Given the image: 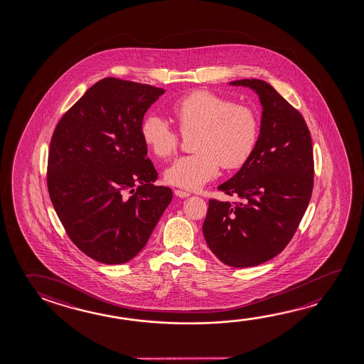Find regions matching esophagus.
Masks as SVG:
<instances>
[{
	"label": "esophagus",
	"mask_w": 364,
	"mask_h": 364,
	"mask_svg": "<svg viewBox=\"0 0 364 364\" xmlns=\"http://www.w3.org/2000/svg\"><path fill=\"white\" fill-rule=\"evenodd\" d=\"M175 196L179 198H188L189 196H191V194H189L188 191H179V189H176V191H175Z\"/></svg>",
	"instance_id": "esophagus-1"
}]
</instances>
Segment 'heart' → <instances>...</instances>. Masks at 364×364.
Masks as SVG:
<instances>
[{
    "label": "heart",
    "mask_w": 364,
    "mask_h": 364,
    "mask_svg": "<svg viewBox=\"0 0 364 364\" xmlns=\"http://www.w3.org/2000/svg\"><path fill=\"white\" fill-rule=\"evenodd\" d=\"M180 131L196 133L194 155L180 157L165 171L168 184L197 191L215 179L220 164L237 168L250 159L259 137V119L251 107L235 105L232 100L207 90H197L171 107ZM141 136L149 151L159 159L173 156L179 134L160 115H149L141 127Z\"/></svg>",
    "instance_id": "obj_1"
}]
</instances>
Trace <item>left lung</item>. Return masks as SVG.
Masks as SVG:
<instances>
[{
	"label": "left lung",
	"mask_w": 364,
	"mask_h": 364,
	"mask_svg": "<svg viewBox=\"0 0 364 364\" xmlns=\"http://www.w3.org/2000/svg\"><path fill=\"white\" fill-rule=\"evenodd\" d=\"M230 85L259 96L260 129L250 159L218 186L240 202L210 199L203 235L223 264L249 268L277 257L292 239L312 194L314 155L302 115L272 85L257 78Z\"/></svg>",
	"instance_id": "obj_1"
}]
</instances>
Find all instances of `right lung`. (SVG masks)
Returning <instances> with one entry per match:
<instances>
[{
  "label": "right lung",
  "instance_id": "obj_1",
  "mask_svg": "<svg viewBox=\"0 0 364 364\" xmlns=\"http://www.w3.org/2000/svg\"><path fill=\"white\" fill-rule=\"evenodd\" d=\"M164 92L102 78L55 127L49 197L73 244L96 262L132 260L173 199L170 188L154 185L157 171L141 136L144 114Z\"/></svg>",
  "mask_w": 364,
  "mask_h": 364
}]
</instances>
